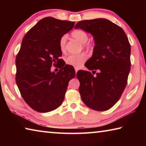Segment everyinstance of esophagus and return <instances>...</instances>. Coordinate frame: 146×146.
Returning a JSON list of instances; mask_svg holds the SVG:
<instances>
[{
	"label": "esophagus",
	"instance_id": "1",
	"mask_svg": "<svg viewBox=\"0 0 146 146\" xmlns=\"http://www.w3.org/2000/svg\"><path fill=\"white\" fill-rule=\"evenodd\" d=\"M77 71H78V69L77 68H75V73H77Z\"/></svg>",
	"mask_w": 146,
	"mask_h": 146
}]
</instances>
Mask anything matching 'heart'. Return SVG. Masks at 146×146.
Returning a JSON list of instances; mask_svg holds the SVG:
<instances>
[{"mask_svg": "<svg viewBox=\"0 0 146 146\" xmlns=\"http://www.w3.org/2000/svg\"><path fill=\"white\" fill-rule=\"evenodd\" d=\"M71 35L73 38L76 39V40L83 44V46L86 49L90 48V44L87 43L89 36L88 33L82 29H76L71 33ZM67 36L66 35H62L59 40V46L62 52H64L66 51V44ZM87 59V56L85 53H81L77 55H70L65 58L66 63L68 65H71L75 68H79L82 64Z\"/></svg>", "mask_w": 146, "mask_h": 146, "instance_id": "obj_1", "label": "heart"}]
</instances>
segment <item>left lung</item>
<instances>
[{"label": "left lung", "instance_id": "left-lung-1", "mask_svg": "<svg viewBox=\"0 0 146 146\" xmlns=\"http://www.w3.org/2000/svg\"><path fill=\"white\" fill-rule=\"evenodd\" d=\"M75 28L93 36L95 46L93 55L85 66L95 74L98 70L95 76L90 71H78L81 98L93 110H110L120 99L127 83L131 69L127 36L122 28L105 19L80 21Z\"/></svg>", "mask_w": 146, "mask_h": 146}]
</instances>
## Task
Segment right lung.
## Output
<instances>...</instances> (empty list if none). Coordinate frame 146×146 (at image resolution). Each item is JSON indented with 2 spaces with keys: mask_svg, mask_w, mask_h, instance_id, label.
<instances>
[{
  "mask_svg": "<svg viewBox=\"0 0 146 146\" xmlns=\"http://www.w3.org/2000/svg\"><path fill=\"white\" fill-rule=\"evenodd\" d=\"M75 23L45 17L27 32L16 57L15 80L22 97L33 110L46 113L63 102L68 83L75 76L73 66L64 64L59 40ZM60 63L56 74L50 68Z\"/></svg>",
  "mask_w": 146,
  "mask_h": 146,
  "instance_id": "right-lung-1",
  "label": "right lung"
}]
</instances>
